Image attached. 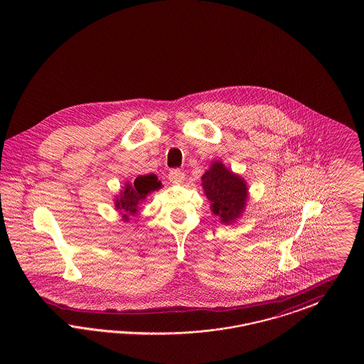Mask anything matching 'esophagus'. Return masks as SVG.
<instances>
[{
  "label": "esophagus",
  "mask_w": 364,
  "mask_h": 364,
  "mask_svg": "<svg viewBox=\"0 0 364 364\" xmlns=\"http://www.w3.org/2000/svg\"><path fill=\"white\" fill-rule=\"evenodd\" d=\"M169 181H172L173 184H181L184 181V172H181L180 169H172L168 174Z\"/></svg>",
  "instance_id": "obj_1"
}]
</instances>
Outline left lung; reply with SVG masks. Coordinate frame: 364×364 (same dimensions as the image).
I'll return each instance as SVG.
<instances>
[{
  "label": "left lung",
  "mask_w": 364,
  "mask_h": 364,
  "mask_svg": "<svg viewBox=\"0 0 364 364\" xmlns=\"http://www.w3.org/2000/svg\"><path fill=\"white\" fill-rule=\"evenodd\" d=\"M202 181L211 211L221 218V223H233L242 214L247 200V187L242 177L229 172L224 164L214 162Z\"/></svg>",
  "instance_id": "obj_1"
}]
</instances>
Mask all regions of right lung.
Here are the masks:
<instances>
[{"mask_svg":"<svg viewBox=\"0 0 364 364\" xmlns=\"http://www.w3.org/2000/svg\"><path fill=\"white\" fill-rule=\"evenodd\" d=\"M161 181L156 174H144L135 178L132 184H127L122 198L116 200L117 208H122L127 213H136L139 202H141L150 192L159 190Z\"/></svg>","mask_w":364,"mask_h":364,"instance_id":"add662e5","label":"right lung"}]
</instances>
